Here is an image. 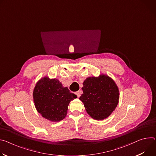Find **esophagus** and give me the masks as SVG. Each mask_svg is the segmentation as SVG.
<instances>
[{
	"mask_svg": "<svg viewBox=\"0 0 156 156\" xmlns=\"http://www.w3.org/2000/svg\"><path fill=\"white\" fill-rule=\"evenodd\" d=\"M75 94H76V95L77 96V97H78V98H79V97L80 96V94H81V93H80V91H76Z\"/></svg>",
	"mask_w": 156,
	"mask_h": 156,
	"instance_id": "esophagus-1",
	"label": "esophagus"
}]
</instances>
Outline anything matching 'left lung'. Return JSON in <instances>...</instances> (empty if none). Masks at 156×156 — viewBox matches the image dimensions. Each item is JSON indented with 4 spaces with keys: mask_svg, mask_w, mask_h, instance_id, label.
I'll use <instances>...</instances> for the list:
<instances>
[{
    "mask_svg": "<svg viewBox=\"0 0 156 156\" xmlns=\"http://www.w3.org/2000/svg\"><path fill=\"white\" fill-rule=\"evenodd\" d=\"M82 90L83 93L80 100L88 114L94 119L103 120L108 118L118 104V88L107 75L87 78L83 82Z\"/></svg>",
    "mask_w": 156,
    "mask_h": 156,
    "instance_id": "obj_1",
    "label": "left lung"
}]
</instances>
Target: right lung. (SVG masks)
Listing matches in <instances>:
<instances>
[{"label":"right lung","mask_w":156,"mask_h":156,"mask_svg":"<svg viewBox=\"0 0 156 156\" xmlns=\"http://www.w3.org/2000/svg\"><path fill=\"white\" fill-rule=\"evenodd\" d=\"M34 101L37 111L44 118L53 122L63 119L67 114L69 102L76 98L59 80L44 77L35 87Z\"/></svg>","instance_id":"add662e5"}]
</instances>
